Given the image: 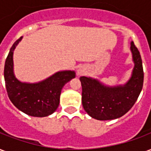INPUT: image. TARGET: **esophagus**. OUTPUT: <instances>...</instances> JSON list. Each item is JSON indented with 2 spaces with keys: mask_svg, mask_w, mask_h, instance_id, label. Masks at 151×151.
<instances>
[{
  "mask_svg": "<svg viewBox=\"0 0 151 151\" xmlns=\"http://www.w3.org/2000/svg\"><path fill=\"white\" fill-rule=\"evenodd\" d=\"M86 68L85 66H79L78 69H77V73L78 75H83L86 73Z\"/></svg>",
  "mask_w": 151,
  "mask_h": 151,
  "instance_id": "1",
  "label": "esophagus"
}]
</instances>
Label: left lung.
I'll return each instance as SVG.
<instances>
[{"label":"left lung","instance_id":"left-lung-1","mask_svg":"<svg viewBox=\"0 0 151 151\" xmlns=\"http://www.w3.org/2000/svg\"><path fill=\"white\" fill-rule=\"evenodd\" d=\"M133 69L125 83L108 86L99 79L82 76V107L95 120H108L120 118L129 111L142 91L143 86L142 61L139 51L130 43Z\"/></svg>","mask_w":151,"mask_h":151}]
</instances>
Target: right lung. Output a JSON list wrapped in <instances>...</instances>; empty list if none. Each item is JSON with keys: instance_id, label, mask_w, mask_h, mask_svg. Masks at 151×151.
<instances>
[{"instance_id": "obj_1", "label": "right lung", "mask_w": 151, "mask_h": 151, "mask_svg": "<svg viewBox=\"0 0 151 151\" xmlns=\"http://www.w3.org/2000/svg\"><path fill=\"white\" fill-rule=\"evenodd\" d=\"M22 37L10 48L4 69L5 86L10 101L18 110L35 117L47 116L56 111L64 86L74 78V70H61L37 82H22L14 70V52Z\"/></svg>"}]
</instances>
